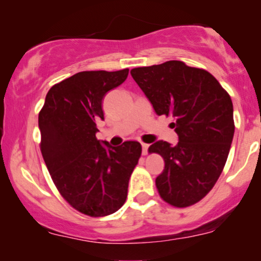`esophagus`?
<instances>
[{
    "instance_id": "1",
    "label": "esophagus",
    "mask_w": 261,
    "mask_h": 261,
    "mask_svg": "<svg viewBox=\"0 0 261 261\" xmlns=\"http://www.w3.org/2000/svg\"><path fill=\"white\" fill-rule=\"evenodd\" d=\"M148 148H149V145H147V143H142V153L143 154H147Z\"/></svg>"
}]
</instances>
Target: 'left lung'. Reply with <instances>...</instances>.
<instances>
[{
	"mask_svg": "<svg viewBox=\"0 0 261 261\" xmlns=\"http://www.w3.org/2000/svg\"><path fill=\"white\" fill-rule=\"evenodd\" d=\"M135 82L157 115H172L178 143L155 141L149 151L164 160L155 178L162 199L176 207L200 201L214 188L228 157L233 135V104L218 81L181 61L131 70Z\"/></svg>",
	"mask_w": 261,
	"mask_h": 261,
	"instance_id": "obj_1",
	"label": "left lung"
}]
</instances>
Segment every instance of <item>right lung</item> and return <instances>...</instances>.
Returning <instances> with one entry per match:
<instances>
[{
  "label": "right lung",
  "mask_w": 261,
  "mask_h": 261,
  "mask_svg": "<svg viewBox=\"0 0 261 261\" xmlns=\"http://www.w3.org/2000/svg\"><path fill=\"white\" fill-rule=\"evenodd\" d=\"M127 74V68L73 74L50 88L39 113L41 154L56 188L72 207L92 217L124 205L142 151L137 141L113 147L95 136L97 122L104 120V97Z\"/></svg>",
  "instance_id": "add662e5"
}]
</instances>
